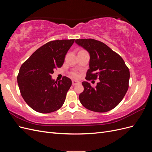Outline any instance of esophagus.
Instances as JSON below:
<instances>
[{"mask_svg":"<svg viewBox=\"0 0 152 152\" xmlns=\"http://www.w3.org/2000/svg\"><path fill=\"white\" fill-rule=\"evenodd\" d=\"M79 83H80V82H79V81H77V80H72V85H73V86L77 85V84H79Z\"/></svg>","mask_w":152,"mask_h":152,"instance_id":"esophagus-1","label":"esophagus"}]
</instances>
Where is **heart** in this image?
Returning a JSON list of instances; mask_svg holds the SVG:
<instances>
[{"label":"heart","instance_id":"obj_1","mask_svg":"<svg viewBox=\"0 0 152 152\" xmlns=\"http://www.w3.org/2000/svg\"><path fill=\"white\" fill-rule=\"evenodd\" d=\"M71 76L73 78H78L79 77V73L75 72H73L71 73Z\"/></svg>","mask_w":152,"mask_h":152}]
</instances>
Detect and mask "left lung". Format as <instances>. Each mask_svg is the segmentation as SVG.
<instances>
[{"label":"left lung","instance_id":"8db88e82","mask_svg":"<svg viewBox=\"0 0 152 152\" xmlns=\"http://www.w3.org/2000/svg\"><path fill=\"white\" fill-rule=\"evenodd\" d=\"M75 42L90 55L86 79L99 80L95 87L88 82H82L84 89L79 95L81 104L93 112L110 111L121 103L127 93L129 70L120 55L103 42L92 39Z\"/></svg>","mask_w":152,"mask_h":152}]
</instances>
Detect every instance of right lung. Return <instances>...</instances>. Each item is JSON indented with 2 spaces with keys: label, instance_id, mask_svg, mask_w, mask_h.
I'll use <instances>...</instances> for the list:
<instances>
[{
  "label": "right lung",
  "instance_id": "1",
  "mask_svg": "<svg viewBox=\"0 0 152 152\" xmlns=\"http://www.w3.org/2000/svg\"><path fill=\"white\" fill-rule=\"evenodd\" d=\"M75 39L56 40L43 45L21 65L17 77L23 98L35 111L48 113L60 108L72 86L63 77L57 82L51 78L54 70L62 66Z\"/></svg>",
  "mask_w": 152,
  "mask_h": 152
}]
</instances>
